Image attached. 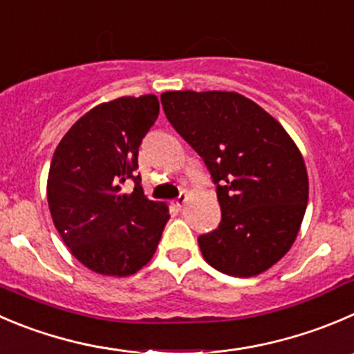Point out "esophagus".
<instances>
[{"label": "esophagus", "mask_w": 354, "mask_h": 354, "mask_svg": "<svg viewBox=\"0 0 354 354\" xmlns=\"http://www.w3.org/2000/svg\"><path fill=\"white\" fill-rule=\"evenodd\" d=\"M187 198H188V197H187V194H181L180 197H178L176 201L173 202V205H174V207H176V209H181V207H183L185 204H187Z\"/></svg>", "instance_id": "1"}]
</instances>
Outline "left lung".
Wrapping results in <instances>:
<instances>
[{
  "label": "left lung",
  "mask_w": 354,
  "mask_h": 354,
  "mask_svg": "<svg viewBox=\"0 0 354 354\" xmlns=\"http://www.w3.org/2000/svg\"><path fill=\"white\" fill-rule=\"evenodd\" d=\"M166 118L204 159L221 223L198 236L212 268L249 279L292 247L308 204L303 153L283 126L235 91H166Z\"/></svg>",
  "instance_id": "obj_1"
}]
</instances>
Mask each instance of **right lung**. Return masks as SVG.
<instances>
[{"label":"right lung","instance_id":"right-lung-1","mask_svg":"<svg viewBox=\"0 0 354 354\" xmlns=\"http://www.w3.org/2000/svg\"><path fill=\"white\" fill-rule=\"evenodd\" d=\"M159 115L156 95L104 102L72 124L53 153L46 195L72 256L105 277H129L156 254L169 207L143 195L138 149ZM136 181L131 194L122 183Z\"/></svg>","mask_w":354,"mask_h":354}]
</instances>
